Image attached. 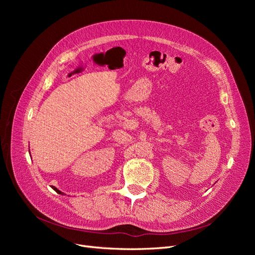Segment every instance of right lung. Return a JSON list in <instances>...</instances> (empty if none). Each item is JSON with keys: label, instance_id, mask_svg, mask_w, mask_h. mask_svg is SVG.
<instances>
[{"label": "right lung", "instance_id": "obj_1", "mask_svg": "<svg viewBox=\"0 0 255 255\" xmlns=\"http://www.w3.org/2000/svg\"><path fill=\"white\" fill-rule=\"evenodd\" d=\"M52 188H53V189H54V190H55V191H56V192H58V194H60V195H64V194H63V192H61V191H60V190H58V189H57V188H55V187H54V186H52Z\"/></svg>", "mask_w": 255, "mask_h": 255}]
</instances>
